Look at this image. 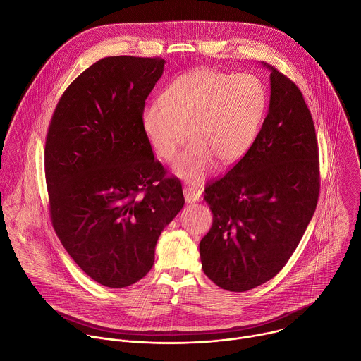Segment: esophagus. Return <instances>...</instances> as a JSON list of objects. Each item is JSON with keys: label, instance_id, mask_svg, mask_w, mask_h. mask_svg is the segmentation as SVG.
<instances>
[{"label": "esophagus", "instance_id": "obj_1", "mask_svg": "<svg viewBox=\"0 0 361 361\" xmlns=\"http://www.w3.org/2000/svg\"><path fill=\"white\" fill-rule=\"evenodd\" d=\"M184 198L187 202H197L201 200V191L195 187H184Z\"/></svg>", "mask_w": 361, "mask_h": 361}]
</instances>
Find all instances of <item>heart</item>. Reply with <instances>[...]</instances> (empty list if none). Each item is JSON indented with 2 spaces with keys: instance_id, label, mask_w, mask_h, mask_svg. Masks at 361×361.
Segmentation results:
<instances>
[{
  "instance_id": "heart-1",
  "label": "heart",
  "mask_w": 361,
  "mask_h": 361,
  "mask_svg": "<svg viewBox=\"0 0 361 361\" xmlns=\"http://www.w3.org/2000/svg\"><path fill=\"white\" fill-rule=\"evenodd\" d=\"M267 104L266 85L254 74L197 68L177 77L161 101L147 104L141 124L154 152L164 161L174 160L188 131L191 144L173 170L180 178L200 184L217 160L231 166L247 156L262 130Z\"/></svg>"
}]
</instances>
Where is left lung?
<instances>
[{
    "label": "left lung",
    "instance_id": "1",
    "mask_svg": "<svg viewBox=\"0 0 361 361\" xmlns=\"http://www.w3.org/2000/svg\"><path fill=\"white\" fill-rule=\"evenodd\" d=\"M270 70L267 117L247 156L205 187L213 226L200 241L202 270L228 291L271 280L297 248L319 200L314 123L298 87Z\"/></svg>",
    "mask_w": 361,
    "mask_h": 361
}]
</instances>
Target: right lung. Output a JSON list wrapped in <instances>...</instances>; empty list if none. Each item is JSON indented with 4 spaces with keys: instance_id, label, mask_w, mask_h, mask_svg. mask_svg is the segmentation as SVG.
<instances>
[{
    "instance_id": "right-lung-1",
    "label": "right lung",
    "mask_w": 361,
    "mask_h": 361,
    "mask_svg": "<svg viewBox=\"0 0 361 361\" xmlns=\"http://www.w3.org/2000/svg\"><path fill=\"white\" fill-rule=\"evenodd\" d=\"M166 61L106 57L64 91L45 141L49 214L64 248L94 281L123 288L154 264L184 205L181 183L154 160L141 116Z\"/></svg>"
}]
</instances>
